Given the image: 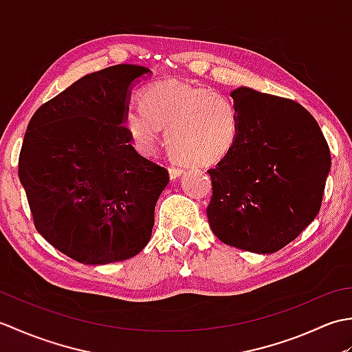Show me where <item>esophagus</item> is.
I'll return each mask as SVG.
<instances>
[{
	"instance_id": "34e87169",
	"label": "esophagus",
	"mask_w": 352,
	"mask_h": 352,
	"mask_svg": "<svg viewBox=\"0 0 352 352\" xmlns=\"http://www.w3.org/2000/svg\"><path fill=\"white\" fill-rule=\"evenodd\" d=\"M183 172H184V169L180 168V166H169V175H170L172 180H175V178L180 177Z\"/></svg>"
}]
</instances>
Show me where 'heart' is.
<instances>
[{
  "label": "heart",
  "mask_w": 352,
  "mask_h": 352,
  "mask_svg": "<svg viewBox=\"0 0 352 352\" xmlns=\"http://www.w3.org/2000/svg\"><path fill=\"white\" fill-rule=\"evenodd\" d=\"M144 104H130L124 125L139 153L149 155L168 126V145L178 159L210 166L233 151L241 130L236 104L206 86L164 80L148 86Z\"/></svg>",
  "instance_id": "1"
}]
</instances>
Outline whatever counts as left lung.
Returning <instances> with one entry per match:
<instances>
[{"label": "left lung", "instance_id": "left-lung-1", "mask_svg": "<svg viewBox=\"0 0 352 352\" xmlns=\"http://www.w3.org/2000/svg\"><path fill=\"white\" fill-rule=\"evenodd\" d=\"M231 96L241 130L233 151L208 169V223L223 243L272 254L319 213L330 148L316 119L296 101L250 87Z\"/></svg>", "mask_w": 352, "mask_h": 352}]
</instances>
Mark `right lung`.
<instances>
[{
	"label": "right lung",
	"instance_id": "right-lung-1",
	"mask_svg": "<svg viewBox=\"0 0 352 352\" xmlns=\"http://www.w3.org/2000/svg\"><path fill=\"white\" fill-rule=\"evenodd\" d=\"M149 69L92 72L36 110L19 154L36 230L85 265L131 258L145 248L168 169L136 153L124 124L130 86Z\"/></svg>",
	"mask_w": 352,
	"mask_h": 352
}]
</instances>
